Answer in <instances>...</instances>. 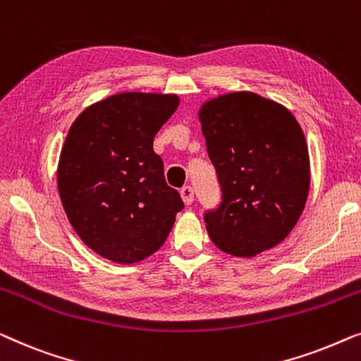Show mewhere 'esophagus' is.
<instances>
[{
	"mask_svg": "<svg viewBox=\"0 0 361 361\" xmlns=\"http://www.w3.org/2000/svg\"><path fill=\"white\" fill-rule=\"evenodd\" d=\"M180 192H181L183 201H185V204H191V202L195 201V190H192V186L190 185L183 186Z\"/></svg>",
	"mask_w": 361,
	"mask_h": 361,
	"instance_id": "obj_1",
	"label": "esophagus"
}]
</instances>
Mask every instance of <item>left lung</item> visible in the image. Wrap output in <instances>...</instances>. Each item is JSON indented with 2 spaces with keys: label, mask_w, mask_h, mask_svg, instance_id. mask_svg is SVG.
<instances>
[{
  "label": "left lung",
  "mask_w": 361,
  "mask_h": 361,
  "mask_svg": "<svg viewBox=\"0 0 361 361\" xmlns=\"http://www.w3.org/2000/svg\"><path fill=\"white\" fill-rule=\"evenodd\" d=\"M200 121L221 188L219 206L204 214L211 240L235 257L278 245L296 226L311 181L298 121L248 91L207 101Z\"/></svg>",
  "instance_id": "1"
}]
</instances>
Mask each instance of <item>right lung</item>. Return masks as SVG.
Returning a JSON list of instances; mask_svg holds the SVG:
<instances>
[{
	"mask_svg": "<svg viewBox=\"0 0 361 361\" xmlns=\"http://www.w3.org/2000/svg\"><path fill=\"white\" fill-rule=\"evenodd\" d=\"M178 104L175 94H114L85 109L68 130L60 200L81 240L108 260L128 265L152 255L185 207L154 152L155 134Z\"/></svg>",
	"mask_w": 361,
	"mask_h": 361,
	"instance_id": "right-lung-1",
	"label": "right lung"
}]
</instances>
